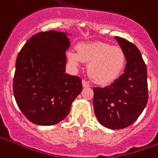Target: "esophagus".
Here are the masks:
<instances>
[{"label":"esophagus","instance_id":"34e87169","mask_svg":"<svg viewBox=\"0 0 158 158\" xmlns=\"http://www.w3.org/2000/svg\"><path fill=\"white\" fill-rule=\"evenodd\" d=\"M82 84H83V87L84 88H87L90 86L89 84L87 81H85V80H83V81H82Z\"/></svg>","mask_w":158,"mask_h":158}]
</instances>
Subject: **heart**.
<instances>
[{
	"instance_id": "heart-1",
	"label": "heart",
	"mask_w": 158,
	"mask_h": 158,
	"mask_svg": "<svg viewBox=\"0 0 158 158\" xmlns=\"http://www.w3.org/2000/svg\"><path fill=\"white\" fill-rule=\"evenodd\" d=\"M67 59L71 65L79 67L89 62L87 72L93 81L99 84H108L115 81L122 74L126 64V55L121 47L103 42L81 44L77 52L70 50Z\"/></svg>"
}]
</instances>
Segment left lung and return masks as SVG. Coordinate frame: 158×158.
Returning a JSON list of instances; mask_svg holds the SVG:
<instances>
[{
  "instance_id": "1",
  "label": "left lung",
  "mask_w": 158,
  "mask_h": 158,
  "mask_svg": "<svg viewBox=\"0 0 158 158\" xmlns=\"http://www.w3.org/2000/svg\"><path fill=\"white\" fill-rule=\"evenodd\" d=\"M115 40L125 52L123 74L110 85L94 88L95 116L103 127L122 129L132 124L143 113L148 99V72L138 48L121 37Z\"/></svg>"
}]
</instances>
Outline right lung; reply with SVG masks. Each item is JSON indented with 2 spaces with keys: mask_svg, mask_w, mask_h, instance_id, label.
Wrapping results in <instances>:
<instances>
[{
  "mask_svg": "<svg viewBox=\"0 0 158 158\" xmlns=\"http://www.w3.org/2000/svg\"><path fill=\"white\" fill-rule=\"evenodd\" d=\"M69 46L67 33L45 31L31 37L18 54L13 93L20 111L35 124L62 121L83 89L79 77L65 73Z\"/></svg>",
  "mask_w": 158,
  "mask_h": 158,
  "instance_id": "add662e5",
  "label": "right lung"
}]
</instances>
